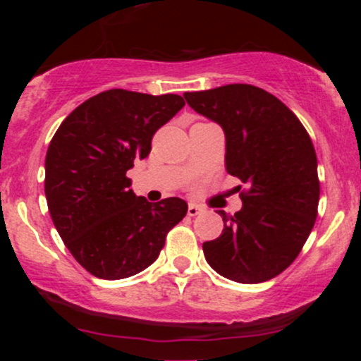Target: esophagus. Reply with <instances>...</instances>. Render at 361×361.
I'll use <instances>...</instances> for the list:
<instances>
[{"instance_id":"1","label":"esophagus","mask_w":361,"mask_h":361,"mask_svg":"<svg viewBox=\"0 0 361 361\" xmlns=\"http://www.w3.org/2000/svg\"><path fill=\"white\" fill-rule=\"evenodd\" d=\"M202 212H204V209H202L200 205H195V204H189V209H187V214H189L190 216L200 215Z\"/></svg>"}]
</instances>
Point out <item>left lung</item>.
<instances>
[{"label":"left lung","instance_id":"8db88e82","mask_svg":"<svg viewBox=\"0 0 361 361\" xmlns=\"http://www.w3.org/2000/svg\"><path fill=\"white\" fill-rule=\"evenodd\" d=\"M184 98L224 128L226 172L246 185L240 212L219 210L224 231L202 246L207 263L241 284L273 279L298 258L317 216L320 184L310 136L283 102L248 83L185 92Z\"/></svg>","mask_w":361,"mask_h":361}]
</instances>
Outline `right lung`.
<instances>
[{"instance_id":"add662e5","label":"right lung","mask_w":361,"mask_h":361,"mask_svg":"<svg viewBox=\"0 0 361 361\" xmlns=\"http://www.w3.org/2000/svg\"><path fill=\"white\" fill-rule=\"evenodd\" d=\"M180 95L113 88L77 106L46 156L47 207L73 258L100 279L141 273L187 214L177 197L151 204L130 189L126 172L151 152L154 133L182 106Z\"/></svg>"}]
</instances>
